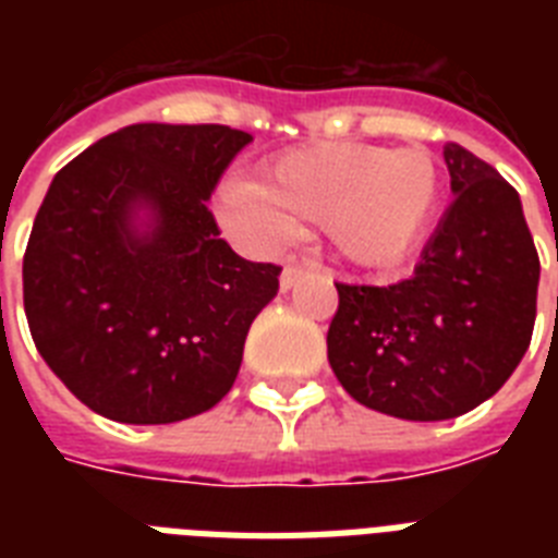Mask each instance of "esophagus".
Returning <instances> with one entry per match:
<instances>
[{
    "label": "esophagus",
    "mask_w": 558,
    "mask_h": 558,
    "mask_svg": "<svg viewBox=\"0 0 558 558\" xmlns=\"http://www.w3.org/2000/svg\"><path fill=\"white\" fill-rule=\"evenodd\" d=\"M304 275H306L304 263H287V266H283V271H280V289L287 292V289L295 287L298 280L304 278Z\"/></svg>",
    "instance_id": "34e87169"
}]
</instances>
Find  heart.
I'll return each instance as SVG.
<instances>
[{
  "instance_id": "1",
  "label": "heart",
  "mask_w": 558,
  "mask_h": 558,
  "mask_svg": "<svg viewBox=\"0 0 558 558\" xmlns=\"http://www.w3.org/2000/svg\"><path fill=\"white\" fill-rule=\"evenodd\" d=\"M440 199L432 153L324 142L275 156L263 185L226 187L222 210L266 243L292 234L295 222L327 226L344 260L390 269L432 231Z\"/></svg>"
}]
</instances>
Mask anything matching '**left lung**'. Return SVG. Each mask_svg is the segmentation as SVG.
Masks as SVG:
<instances>
[{
	"label": "left lung",
	"instance_id": "left-lung-1",
	"mask_svg": "<svg viewBox=\"0 0 558 558\" xmlns=\"http://www.w3.org/2000/svg\"><path fill=\"white\" fill-rule=\"evenodd\" d=\"M454 202L414 275L390 287L336 283L327 359L362 405L416 423L493 397L533 339L538 252L507 179L466 147H442Z\"/></svg>",
	"mask_w": 558,
	"mask_h": 558
}]
</instances>
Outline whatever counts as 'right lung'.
<instances>
[{"label":"right lung","instance_id":"add662e5","mask_svg":"<svg viewBox=\"0 0 558 558\" xmlns=\"http://www.w3.org/2000/svg\"><path fill=\"white\" fill-rule=\"evenodd\" d=\"M248 142L222 124H133L48 187L22 257L25 318L39 356L95 414L179 423L234 385L280 275L240 257L208 210Z\"/></svg>","mask_w":558,"mask_h":558}]
</instances>
